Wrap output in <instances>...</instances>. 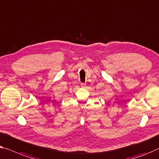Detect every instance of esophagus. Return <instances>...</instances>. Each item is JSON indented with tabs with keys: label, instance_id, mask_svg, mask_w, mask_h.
Instances as JSON below:
<instances>
[{
	"label": "esophagus",
	"instance_id": "esophagus-1",
	"mask_svg": "<svg viewBox=\"0 0 159 159\" xmlns=\"http://www.w3.org/2000/svg\"><path fill=\"white\" fill-rule=\"evenodd\" d=\"M86 86V84H85V83H82V84H80V87L81 88H85Z\"/></svg>",
	"mask_w": 159,
	"mask_h": 159
}]
</instances>
